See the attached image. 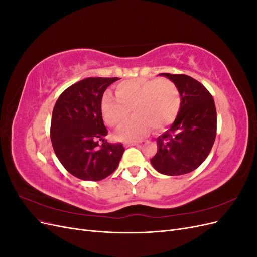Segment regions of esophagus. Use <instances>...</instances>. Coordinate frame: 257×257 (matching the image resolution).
Wrapping results in <instances>:
<instances>
[{
    "instance_id": "1",
    "label": "esophagus",
    "mask_w": 257,
    "mask_h": 257,
    "mask_svg": "<svg viewBox=\"0 0 257 257\" xmlns=\"http://www.w3.org/2000/svg\"><path fill=\"white\" fill-rule=\"evenodd\" d=\"M137 145H139L138 143H125L124 144V146H126V147H131V146H137Z\"/></svg>"
}]
</instances>
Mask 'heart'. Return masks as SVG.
<instances>
[{
    "label": "heart",
    "instance_id": "b5f03b06",
    "mask_svg": "<svg viewBox=\"0 0 257 257\" xmlns=\"http://www.w3.org/2000/svg\"><path fill=\"white\" fill-rule=\"evenodd\" d=\"M118 97L105 94L102 113L111 126H119L127 119L131 109L134 116L116 131L123 141H138L149 133L151 126L161 131L172 124L181 106V94L170 80L134 78L116 85Z\"/></svg>",
    "mask_w": 257,
    "mask_h": 257
}]
</instances>
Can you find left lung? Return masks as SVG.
<instances>
[{
    "label": "left lung",
    "mask_w": 257,
    "mask_h": 257,
    "mask_svg": "<svg viewBox=\"0 0 257 257\" xmlns=\"http://www.w3.org/2000/svg\"><path fill=\"white\" fill-rule=\"evenodd\" d=\"M160 76L176 83L181 106L172 126L158 137V152L150 162L163 175L189 174L207 159L214 144V100L204 85L190 76L167 73Z\"/></svg>",
    "instance_id": "8db88e82"
}]
</instances>
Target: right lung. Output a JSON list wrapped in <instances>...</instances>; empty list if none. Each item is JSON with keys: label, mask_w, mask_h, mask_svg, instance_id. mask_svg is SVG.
Segmentation results:
<instances>
[{"label": "right lung", "mask_w": 257, "mask_h": 257, "mask_svg": "<svg viewBox=\"0 0 257 257\" xmlns=\"http://www.w3.org/2000/svg\"><path fill=\"white\" fill-rule=\"evenodd\" d=\"M118 78H87L67 88L54 105L50 137L54 153L69 174L85 181L111 175L124 152L122 144L98 145L108 134L102 116L105 90Z\"/></svg>", "instance_id": "right-lung-1"}]
</instances>
